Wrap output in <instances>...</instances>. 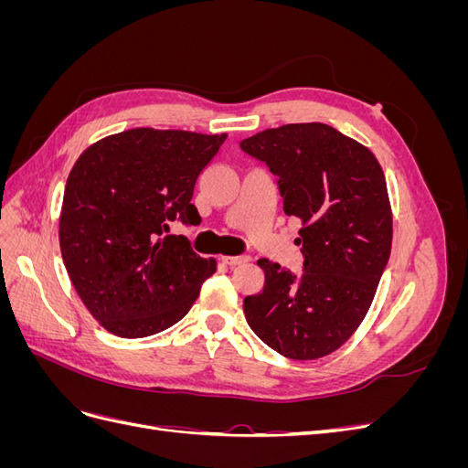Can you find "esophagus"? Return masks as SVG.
<instances>
[{"mask_svg": "<svg viewBox=\"0 0 468 468\" xmlns=\"http://www.w3.org/2000/svg\"><path fill=\"white\" fill-rule=\"evenodd\" d=\"M250 258L248 256H224L222 258V261L226 263V265H230V267H236V265H239V263H246Z\"/></svg>", "mask_w": 468, "mask_h": 468, "instance_id": "1", "label": "esophagus"}]
</instances>
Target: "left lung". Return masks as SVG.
I'll return each instance as SVG.
<instances>
[{
  "label": "left lung",
  "instance_id": "left-lung-1",
  "mask_svg": "<svg viewBox=\"0 0 468 468\" xmlns=\"http://www.w3.org/2000/svg\"><path fill=\"white\" fill-rule=\"evenodd\" d=\"M277 176L282 210L301 220L303 273L260 260L261 292L246 296L256 335L281 356L318 359L359 328L390 258L392 210L375 154L334 126L282 124L239 143Z\"/></svg>",
  "mask_w": 468,
  "mask_h": 468
}]
</instances>
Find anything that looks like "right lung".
Listing matches in <instances>:
<instances>
[{"instance_id": "add662e5", "label": "right lung", "mask_w": 468, "mask_h": 468, "mask_svg": "<svg viewBox=\"0 0 468 468\" xmlns=\"http://www.w3.org/2000/svg\"><path fill=\"white\" fill-rule=\"evenodd\" d=\"M226 134L131 129L91 144L68 176L60 250L81 303L105 330L146 337L189 313L215 260L169 224L199 218L197 177Z\"/></svg>"}]
</instances>
